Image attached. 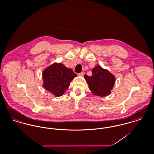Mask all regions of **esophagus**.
Wrapping results in <instances>:
<instances>
[{"label":"esophagus","mask_w":154,"mask_h":154,"mask_svg":"<svg viewBox=\"0 0 154 154\" xmlns=\"http://www.w3.org/2000/svg\"><path fill=\"white\" fill-rule=\"evenodd\" d=\"M84 72H81L80 73L78 74V75H79V76H82V75H84Z\"/></svg>","instance_id":"1"}]
</instances>
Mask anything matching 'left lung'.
Returning <instances> with one entry per match:
<instances>
[{
	"instance_id": "obj_1",
	"label": "left lung",
	"mask_w": 154,
	"mask_h": 154,
	"mask_svg": "<svg viewBox=\"0 0 154 154\" xmlns=\"http://www.w3.org/2000/svg\"><path fill=\"white\" fill-rule=\"evenodd\" d=\"M92 72L91 77L84 75L91 91L95 95L101 97L110 95L116 82L115 77L100 66H96Z\"/></svg>"
}]
</instances>
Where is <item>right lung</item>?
I'll list each match as a JSON object with an SVG mask.
<instances>
[{
  "mask_svg": "<svg viewBox=\"0 0 154 154\" xmlns=\"http://www.w3.org/2000/svg\"><path fill=\"white\" fill-rule=\"evenodd\" d=\"M77 75L60 63H54L43 73V87L56 96L62 95Z\"/></svg>",
  "mask_w": 154,
  "mask_h": 154,
  "instance_id": "1",
  "label": "right lung"
}]
</instances>
